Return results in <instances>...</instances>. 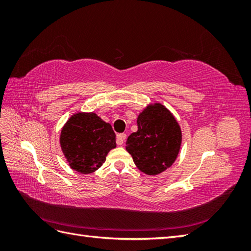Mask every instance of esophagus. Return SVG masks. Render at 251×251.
Wrapping results in <instances>:
<instances>
[{"mask_svg":"<svg viewBox=\"0 0 251 251\" xmlns=\"http://www.w3.org/2000/svg\"><path fill=\"white\" fill-rule=\"evenodd\" d=\"M126 138V135L125 133H121V134H117V139H116V143L118 146H123L125 139Z\"/></svg>","mask_w":251,"mask_h":251,"instance_id":"esophagus-1","label":"esophagus"}]
</instances>
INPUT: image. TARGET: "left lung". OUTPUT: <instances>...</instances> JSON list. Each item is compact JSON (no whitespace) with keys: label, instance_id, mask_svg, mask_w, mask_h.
Segmentation results:
<instances>
[{"label":"left lung","instance_id":"8db88e82","mask_svg":"<svg viewBox=\"0 0 251 251\" xmlns=\"http://www.w3.org/2000/svg\"><path fill=\"white\" fill-rule=\"evenodd\" d=\"M138 131L126 140V151L137 168L148 175L164 172L176 160L181 130L172 113L160 103L150 105L137 118Z\"/></svg>","mask_w":251,"mask_h":251}]
</instances>
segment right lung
I'll return each instance as SVG.
<instances>
[{"label": "right lung", "mask_w": 251, "mask_h": 251, "mask_svg": "<svg viewBox=\"0 0 251 251\" xmlns=\"http://www.w3.org/2000/svg\"><path fill=\"white\" fill-rule=\"evenodd\" d=\"M60 147L71 169L90 174L100 169L110 150L116 148V135L96 114L78 113L63 127Z\"/></svg>", "instance_id": "obj_1"}]
</instances>
